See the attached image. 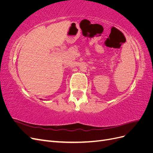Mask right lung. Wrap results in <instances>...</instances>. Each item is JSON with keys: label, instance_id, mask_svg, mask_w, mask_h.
Here are the masks:
<instances>
[{"label": "right lung", "instance_id": "add662e5", "mask_svg": "<svg viewBox=\"0 0 153 153\" xmlns=\"http://www.w3.org/2000/svg\"><path fill=\"white\" fill-rule=\"evenodd\" d=\"M40 100H41V99H40Z\"/></svg>", "mask_w": 153, "mask_h": 153}]
</instances>
